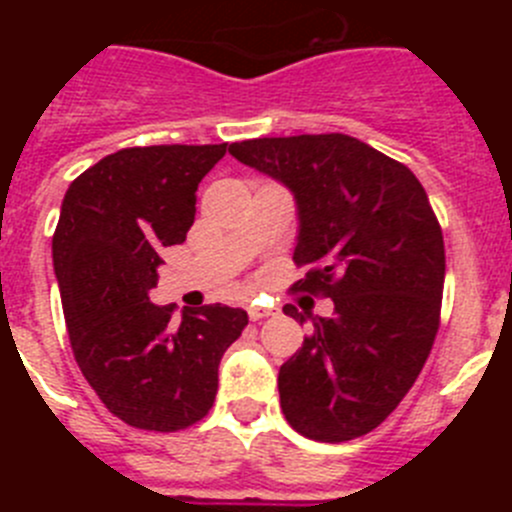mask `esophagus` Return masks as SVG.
Here are the masks:
<instances>
[{"instance_id":"esophagus-1","label":"esophagus","mask_w":512,"mask_h":512,"mask_svg":"<svg viewBox=\"0 0 512 512\" xmlns=\"http://www.w3.org/2000/svg\"><path fill=\"white\" fill-rule=\"evenodd\" d=\"M269 315H274V307H264V305H251V307H248V318H251V320L269 318Z\"/></svg>"}]
</instances>
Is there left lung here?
I'll return each mask as SVG.
<instances>
[{
	"instance_id": "left-lung-1",
	"label": "left lung",
	"mask_w": 512,
	"mask_h": 512,
	"mask_svg": "<svg viewBox=\"0 0 512 512\" xmlns=\"http://www.w3.org/2000/svg\"><path fill=\"white\" fill-rule=\"evenodd\" d=\"M230 156L287 187L297 205L295 284L323 292L333 315L279 366L284 418L312 441L374 431L418 379L441 315L443 235L408 166L343 133L256 138Z\"/></svg>"
}]
</instances>
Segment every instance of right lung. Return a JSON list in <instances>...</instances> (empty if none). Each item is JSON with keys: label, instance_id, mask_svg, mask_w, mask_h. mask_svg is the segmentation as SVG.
Masks as SVG:
<instances>
[{"label": "right lung", "instance_id": "right-lung-1", "mask_svg": "<svg viewBox=\"0 0 512 512\" xmlns=\"http://www.w3.org/2000/svg\"><path fill=\"white\" fill-rule=\"evenodd\" d=\"M220 146L122 148L74 179L53 235V271L81 374L110 413L146 431H179L205 418L217 366L241 336V307L202 305L182 320L148 292L161 248L184 243L197 184Z\"/></svg>", "mask_w": 512, "mask_h": 512}]
</instances>
